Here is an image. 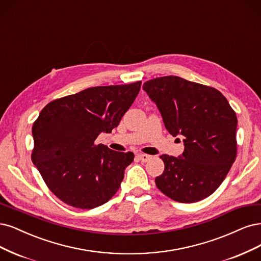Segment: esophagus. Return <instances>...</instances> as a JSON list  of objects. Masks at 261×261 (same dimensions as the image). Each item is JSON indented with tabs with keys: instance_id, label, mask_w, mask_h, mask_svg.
Returning a JSON list of instances; mask_svg holds the SVG:
<instances>
[{
	"instance_id": "1",
	"label": "esophagus",
	"mask_w": 261,
	"mask_h": 261,
	"mask_svg": "<svg viewBox=\"0 0 261 261\" xmlns=\"http://www.w3.org/2000/svg\"><path fill=\"white\" fill-rule=\"evenodd\" d=\"M138 159H139L141 162H148V161H150V160L152 159V156H151V155H148V154L141 153V154H138Z\"/></svg>"
}]
</instances>
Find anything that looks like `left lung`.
<instances>
[{
  "label": "left lung",
  "mask_w": 261,
  "mask_h": 261,
  "mask_svg": "<svg viewBox=\"0 0 261 261\" xmlns=\"http://www.w3.org/2000/svg\"><path fill=\"white\" fill-rule=\"evenodd\" d=\"M166 129L184 136L179 158L163 154L165 168L155 178L161 192L180 203L210 196L224 180L237 158L234 110L216 88L168 75L143 83Z\"/></svg>",
  "instance_id": "obj_1"
}]
</instances>
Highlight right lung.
Masks as SVG:
<instances>
[{
    "label": "right lung",
    "mask_w": 261,
    "mask_h": 261,
    "mask_svg": "<svg viewBox=\"0 0 261 261\" xmlns=\"http://www.w3.org/2000/svg\"><path fill=\"white\" fill-rule=\"evenodd\" d=\"M141 82L96 86L53 100L32 126L31 154L43 180L59 200L92 210L118 192L133 152H118L95 140L111 133L140 91Z\"/></svg>",
    "instance_id": "1"
}]
</instances>
